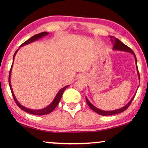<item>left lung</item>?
<instances>
[{
	"label": "left lung",
	"mask_w": 148,
	"mask_h": 148,
	"mask_svg": "<svg viewBox=\"0 0 148 148\" xmlns=\"http://www.w3.org/2000/svg\"><path fill=\"white\" fill-rule=\"evenodd\" d=\"M110 38H111V41L113 44V50L114 51H125V52H128V53H130L133 55V56L134 57V60H135V64H136V71H137V74L138 76V79L139 81L140 80V74H139V72H138V66H137V59L136 56H135L134 53L133 52V51L129 47L126 45L124 44L123 42H121V41L119 40V39H117V38H115L114 36H110ZM139 87V86H138ZM136 95V92L134 95V96L132 97V98L130 100V101L127 103L126 105H125L124 106H123L121 108L117 109V110H110V111H106V110H102L99 108H97V107H95L93 104H92V103L91 102L89 101V99H87V97H86V102L88 106H89L90 108H91L92 110H93L94 112H96L99 115H102V116H111V115H114V114H119L121 113V112H124L125 110H126L128 107L130 106V104H131V102L133 100L134 97Z\"/></svg>",
	"instance_id": "1"
}]
</instances>
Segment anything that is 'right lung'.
<instances>
[{
	"label": "right lung",
	"mask_w": 148,
	"mask_h": 148,
	"mask_svg": "<svg viewBox=\"0 0 148 148\" xmlns=\"http://www.w3.org/2000/svg\"><path fill=\"white\" fill-rule=\"evenodd\" d=\"M49 34V32H41V33H39V34H35L33 36H32L31 38H30L29 39L27 40V41H25L24 42V43L22 44L21 46H19V47H21L23 46H25L27 44H31L32 42H33L36 40H38V39H40L42 38V37L44 36H46L47 35ZM19 49H17L16 50V51L15 52V53L14 55V57H13V63H14V58L16 56V53L18 51V50ZM13 63L12 64V66H11V69H10V74H9V85H10V89H11V91H12V96L14 97V99L15 102H16V103L17 104V106L19 108L22 109L23 110H24L25 112H27V113H29V114H33V115H36V116H43V115H46V114H48L49 113H51L52 111H53L54 109L56 108L57 107V105L59 103V101L60 100H61V97H62V95L63 94V92L64 91V90L66 89L67 87L69 86V85L68 86H64V87H62L61 89L59 90L57 92L56 97H55L54 99L53 100V101H52L51 103H50L48 106L45 107L44 108H42V109H40V110H33V109H30L28 108H26L23 105H21V104L19 103V101H17L16 96H15V95L14 93V91H13V89H12V85H11V73H12V66H13Z\"/></svg>",
	"instance_id": "1"
}]
</instances>
